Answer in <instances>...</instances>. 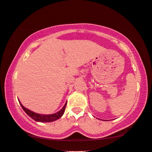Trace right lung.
<instances>
[{
	"label": "right lung",
	"mask_w": 152,
	"mask_h": 152,
	"mask_svg": "<svg viewBox=\"0 0 152 152\" xmlns=\"http://www.w3.org/2000/svg\"><path fill=\"white\" fill-rule=\"evenodd\" d=\"M19 104L22 107V108L23 109V110L26 112V113L29 116V117H31L32 119H34V121H38V122H42V123L53 122L61 118V116L63 115L64 110H65V108H66V102L65 104H64V106L63 107V108H62L60 111H58V113H54L53 114H47V115H45V114H39L35 113L34 112H32L31 110H28V109H27L26 108H25L20 102H19Z\"/></svg>",
	"instance_id": "add662e5"
}]
</instances>
